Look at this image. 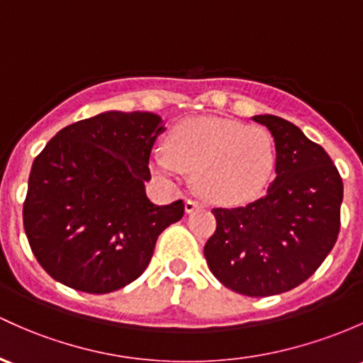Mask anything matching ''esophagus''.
Returning a JSON list of instances; mask_svg holds the SVG:
<instances>
[{
	"label": "esophagus",
	"mask_w": 363,
	"mask_h": 363,
	"mask_svg": "<svg viewBox=\"0 0 363 363\" xmlns=\"http://www.w3.org/2000/svg\"><path fill=\"white\" fill-rule=\"evenodd\" d=\"M199 208H201V202L199 201H194V199H186L185 201V211L186 213H194Z\"/></svg>",
	"instance_id": "34e87169"
}]
</instances>
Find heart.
I'll use <instances>...</instances> for the list:
<instances>
[{
	"label": "heart",
	"mask_w": 363,
	"mask_h": 363,
	"mask_svg": "<svg viewBox=\"0 0 363 363\" xmlns=\"http://www.w3.org/2000/svg\"><path fill=\"white\" fill-rule=\"evenodd\" d=\"M152 171L166 180L196 173L199 192L218 204L259 197L275 167L272 136L261 126L235 119L197 118L178 123L166 149L152 154Z\"/></svg>",
	"instance_id": "1"
}]
</instances>
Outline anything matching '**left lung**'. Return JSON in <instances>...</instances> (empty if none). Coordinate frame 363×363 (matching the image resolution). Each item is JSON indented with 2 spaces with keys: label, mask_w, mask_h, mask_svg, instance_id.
Listing matches in <instances>:
<instances>
[{
  "label": "left lung",
  "mask_w": 363,
  "mask_h": 363,
  "mask_svg": "<svg viewBox=\"0 0 363 363\" xmlns=\"http://www.w3.org/2000/svg\"><path fill=\"white\" fill-rule=\"evenodd\" d=\"M275 140V180L244 208L213 209L216 230L204 245L213 275L251 298L280 294L311 277L337 240L342 180L329 154L298 126L255 116Z\"/></svg>",
  "instance_id": "obj_1"
}]
</instances>
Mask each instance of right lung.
<instances>
[{"instance_id": "obj_1", "label": "right lung", "mask_w": 363, "mask_h": 363, "mask_svg": "<svg viewBox=\"0 0 363 363\" xmlns=\"http://www.w3.org/2000/svg\"><path fill=\"white\" fill-rule=\"evenodd\" d=\"M162 119L152 112H104L77 121L34 159L24 230L38 263L64 286L118 291L149 267L162 230L182 220L183 201L147 199L149 159Z\"/></svg>"}]
</instances>
